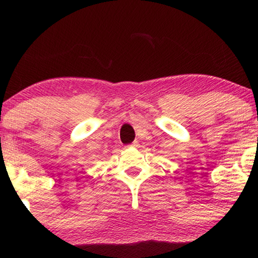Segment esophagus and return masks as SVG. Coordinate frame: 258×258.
<instances>
[{"instance_id":"esophagus-1","label":"esophagus","mask_w":258,"mask_h":258,"mask_svg":"<svg viewBox=\"0 0 258 258\" xmlns=\"http://www.w3.org/2000/svg\"><path fill=\"white\" fill-rule=\"evenodd\" d=\"M139 146V143H137V141H135V142L132 143V147H137Z\"/></svg>"}]
</instances>
